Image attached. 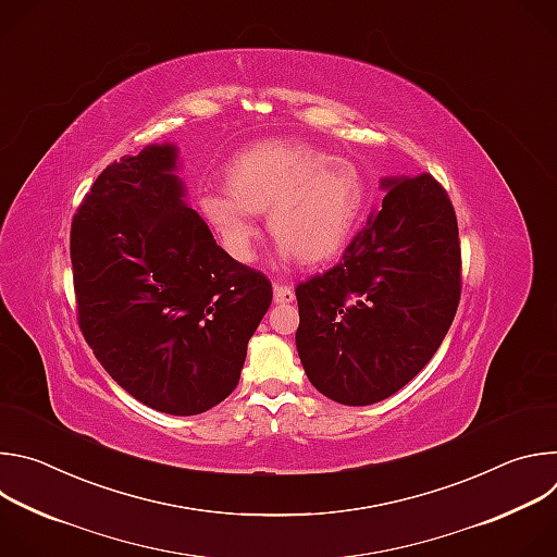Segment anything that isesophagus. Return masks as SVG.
Returning a JSON list of instances; mask_svg holds the SVG:
<instances>
[{
  "label": "esophagus",
  "mask_w": 557,
  "mask_h": 557,
  "mask_svg": "<svg viewBox=\"0 0 557 557\" xmlns=\"http://www.w3.org/2000/svg\"><path fill=\"white\" fill-rule=\"evenodd\" d=\"M273 297H275V304H293L295 290L284 284H273Z\"/></svg>",
  "instance_id": "1"
}]
</instances>
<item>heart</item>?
<instances>
[{
  "label": "heart",
  "mask_w": 557,
  "mask_h": 557,
  "mask_svg": "<svg viewBox=\"0 0 557 557\" xmlns=\"http://www.w3.org/2000/svg\"><path fill=\"white\" fill-rule=\"evenodd\" d=\"M226 189L200 198V213L235 260H251L258 213H267L282 260L322 267L337 260L366 213L359 168L304 140H264L235 153Z\"/></svg>",
  "instance_id": "obj_1"
}]
</instances>
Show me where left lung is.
Listing matches in <instances>:
<instances>
[{"label": "left lung", "mask_w": 557, "mask_h": 557, "mask_svg": "<svg viewBox=\"0 0 557 557\" xmlns=\"http://www.w3.org/2000/svg\"><path fill=\"white\" fill-rule=\"evenodd\" d=\"M342 262L295 288L297 355L342 406H372L410 383L443 344L460 299L454 207L430 176H385Z\"/></svg>", "instance_id": "8db88e82"}]
</instances>
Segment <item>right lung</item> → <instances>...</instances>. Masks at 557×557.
Wrapping results in <instances>:
<instances>
[{
    "label": "right lung",
    "mask_w": 557,
    "mask_h": 557,
    "mask_svg": "<svg viewBox=\"0 0 557 557\" xmlns=\"http://www.w3.org/2000/svg\"><path fill=\"white\" fill-rule=\"evenodd\" d=\"M178 156L153 143L108 165L72 220L70 260L78 326L108 374L147 408L191 417L235 389L273 288L215 245Z\"/></svg>",
    "instance_id": "add662e5"
}]
</instances>
